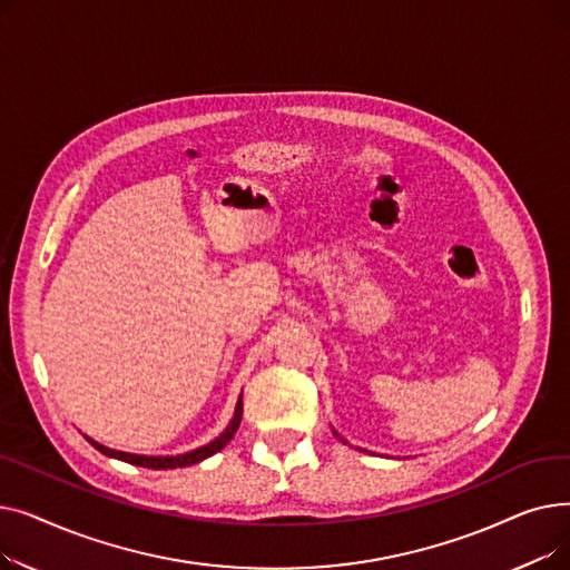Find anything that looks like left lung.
<instances>
[{"instance_id": "1", "label": "left lung", "mask_w": 570, "mask_h": 570, "mask_svg": "<svg viewBox=\"0 0 570 570\" xmlns=\"http://www.w3.org/2000/svg\"><path fill=\"white\" fill-rule=\"evenodd\" d=\"M333 432H335V430H333ZM335 436H340V434H337V432H335ZM340 439H342V436H340ZM342 441H344V439H342ZM344 443H348V441H344Z\"/></svg>"}]
</instances>
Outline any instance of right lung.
<instances>
[{"label":"right lung","instance_id":"obj_1","mask_svg":"<svg viewBox=\"0 0 570 570\" xmlns=\"http://www.w3.org/2000/svg\"><path fill=\"white\" fill-rule=\"evenodd\" d=\"M239 421H243V395L237 397V404H235V411H233V417L230 423L226 425V430L213 439L209 443L200 445V448H194V451L189 453H179V455H136V453H125V451H112V448L85 436L89 443H92L99 453L108 455V458H115V460H122V462H129V464H136V466H145V469H177V466H191V464H198L203 460H207L209 455L219 453L222 448L233 439V434L237 432L239 428Z\"/></svg>","mask_w":570,"mask_h":570}]
</instances>
